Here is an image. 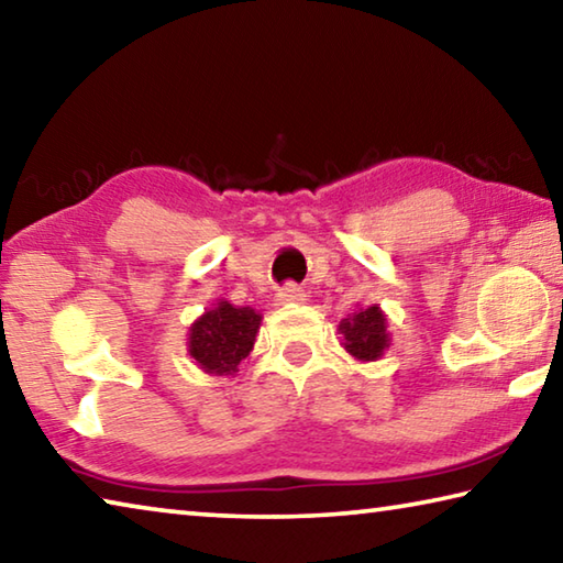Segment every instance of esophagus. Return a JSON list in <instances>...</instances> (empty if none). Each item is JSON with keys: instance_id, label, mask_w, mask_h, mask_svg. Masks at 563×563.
<instances>
[{"instance_id": "obj_1", "label": "esophagus", "mask_w": 563, "mask_h": 563, "mask_svg": "<svg viewBox=\"0 0 563 563\" xmlns=\"http://www.w3.org/2000/svg\"><path fill=\"white\" fill-rule=\"evenodd\" d=\"M305 300V290L295 283H285L278 290V302H302Z\"/></svg>"}]
</instances>
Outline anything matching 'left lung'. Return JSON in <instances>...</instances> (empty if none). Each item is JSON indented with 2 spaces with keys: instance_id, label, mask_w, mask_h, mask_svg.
I'll list each match as a JSON object with an SVG mask.
<instances>
[{
  "instance_id": "obj_1",
  "label": "left lung",
  "mask_w": 563,
  "mask_h": 563,
  "mask_svg": "<svg viewBox=\"0 0 563 563\" xmlns=\"http://www.w3.org/2000/svg\"><path fill=\"white\" fill-rule=\"evenodd\" d=\"M340 332L345 338V350L357 360H377L389 345L387 320L377 305L342 320Z\"/></svg>"
}]
</instances>
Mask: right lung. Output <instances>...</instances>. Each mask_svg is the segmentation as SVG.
<instances>
[{"label":"right lung","mask_w":563,"mask_h":563,"mask_svg":"<svg viewBox=\"0 0 563 563\" xmlns=\"http://www.w3.org/2000/svg\"><path fill=\"white\" fill-rule=\"evenodd\" d=\"M261 316L251 308H233L231 302H218L190 328L188 350L206 373L233 375L238 365L253 350Z\"/></svg>","instance_id":"add662e5"}]
</instances>
